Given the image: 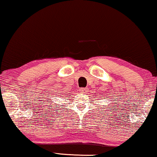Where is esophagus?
<instances>
[{"label":"esophagus","mask_w":157,"mask_h":157,"mask_svg":"<svg viewBox=\"0 0 157 157\" xmlns=\"http://www.w3.org/2000/svg\"><path fill=\"white\" fill-rule=\"evenodd\" d=\"M80 91H81V93H83V94H86V93H87V91H89V90H88L87 88H81Z\"/></svg>","instance_id":"1"}]
</instances>
